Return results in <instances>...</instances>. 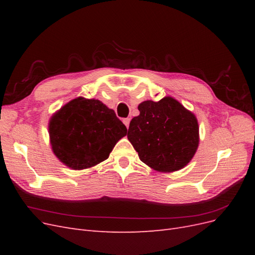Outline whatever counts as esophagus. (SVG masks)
Returning <instances> with one entry per match:
<instances>
[{
	"mask_svg": "<svg viewBox=\"0 0 255 255\" xmlns=\"http://www.w3.org/2000/svg\"><path fill=\"white\" fill-rule=\"evenodd\" d=\"M129 121H130V118H125V119H123V123H125L127 128H128V126H129Z\"/></svg>",
	"mask_w": 255,
	"mask_h": 255,
	"instance_id": "obj_1",
	"label": "esophagus"
}]
</instances>
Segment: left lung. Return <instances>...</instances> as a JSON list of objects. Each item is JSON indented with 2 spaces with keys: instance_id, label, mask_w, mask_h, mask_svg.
<instances>
[{
  "instance_id": "left-lung-1",
  "label": "left lung",
  "mask_w": 255,
  "mask_h": 255,
  "mask_svg": "<svg viewBox=\"0 0 255 255\" xmlns=\"http://www.w3.org/2000/svg\"><path fill=\"white\" fill-rule=\"evenodd\" d=\"M140 114L129 122L128 139L145 165L159 172H173L186 166L199 144L196 116L175 99L138 105Z\"/></svg>"
}]
</instances>
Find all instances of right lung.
Instances as JSON below:
<instances>
[{
  "label": "right lung",
  "mask_w": 255,
  "mask_h": 255,
  "mask_svg": "<svg viewBox=\"0 0 255 255\" xmlns=\"http://www.w3.org/2000/svg\"><path fill=\"white\" fill-rule=\"evenodd\" d=\"M127 132L113 110L99 100L82 97L64 105L49 122L54 154L73 170L94 167L109 158Z\"/></svg>",
  "instance_id": "1"
}]
</instances>
